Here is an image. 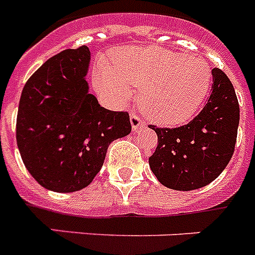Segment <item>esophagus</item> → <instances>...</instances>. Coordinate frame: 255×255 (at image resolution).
<instances>
[{
	"label": "esophagus",
	"mask_w": 255,
	"mask_h": 255,
	"mask_svg": "<svg viewBox=\"0 0 255 255\" xmlns=\"http://www.w3.org/2000/svg\"><path fill=\"white\" fill-rule=\"evenodd\" d=\"M131 126H132V131L137 132L138 129L144 128V123L141 122V119L136 115V114H131Z\"/></svg>",
	"instance_id": "1"
}]
</instances>
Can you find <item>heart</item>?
<instances>
[{
    "mask_svg": "<svg viewBox=\"0 0 255 255\" xmlns=\"http://www.w3.org/2000/svg\"><path fill=\"white\" fill-rule=\"evenodd\" d=\"M95 84L126 101L131 88L150 121L177 126L188 121L204 102L211 70L203 60L154 47H127L113 55L110 68H98Z\"/></svg>",
    "mask_w": 255,
    "mask_h": 255,
    "instance_id": "1",
    "label": "heart"
}]
</instances>
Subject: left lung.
I'll return each instance as SVG.
<instances>
[{
    "label": "left lung",
    "instance_id": "obj_1",
    "mask_svg": "<svg viewBox=\"0 0 255 255\" xmlns=\"http://www.w3.org/2000/svg\"><path fill=\"white\" fill-rule=\"evenodd\" d=\"M212 92L194 119L178 128H156L158 145L149 166L161 185L178 191L204 187L223 173L235 152L240 106L223 70L212 69Z\"/></svg>",
    "mask_w": 255,
    "mask_h": 255
}]
</instances>
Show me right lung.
I'll use <instances>...</instances> for the list:
<instances>
[{
	"instance_id": "1",
	"label": "right lung",
	"mask_w": 255,
	"mask_h": 255,
	"mask_svg": "<svg viewBox=\"0 0 255 255\" xmlns=\"http://www.w3.org/2000/svg\"><path fill=\"white\" fill-rule=\"evenodd\" d=\"M92 53L86 45L45 61L24 85L16 117V145L35 181L55 192L92 183L114 140L131 132L129 115L110 111L89 94Z\"/></svg>"
}]
</instances>
